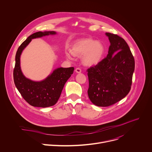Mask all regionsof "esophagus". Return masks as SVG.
<instances>
[{"label":"esophagus","mask_w":152,"mask_h":152,"mask_svg":"<svg viewBox=\"0 0 152 152\" xmlns=\"http://www.w3.org/2000/svg\"><path fill=\"white\" fill-rule=\"evenodd\" d=\"M75 72L77 73H81V69H79V68H76V69H75Z\"/></svg>","instance_id":"esophagus-1"}]
</instances>
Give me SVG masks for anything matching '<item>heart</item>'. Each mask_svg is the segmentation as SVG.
Returning a JSON list of instances; mask_svg holds the SVG:
<instances>
[{"label": "heart", "mask_w": 152, "mask_h": 152, "mask_svg": "<svg viewBox=\"0 0 152 152\" xmlns=\"http://www.w3.org/2000/svg\"><path fill=\"white\" fill-rule=\"evenodd\" d=\"M71 53L76 56H82V62L86 66H94L102 59L105 48L102 42L92 38H82L76 40L70 48ZM69 52H66L67 58H71Z\"/></svg>", "instance_id": "obj_1"}]
</instances>
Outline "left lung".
I'll use <instances>...</instances> for the list:
<instances>
[{"label":"left lung","instance_id":"left-lung-1","mask_svg":"<svg viewBox=\"0 0 152 152\" xmlns=\"http://www.w3.org/2000/svg\"><path fill=\"white\" fill-rule=\"evenodd\" d=\"M111 45L106 57L87 70L88 95L91 102L109 106L125 97L131 88L135 60L125 40L106 32Z\"/></svg>","mask_w":152,"mask_h":152}]
</instances>
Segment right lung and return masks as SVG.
<instances>
[{
	"label": "right lung",
	"instance_id": "right-lung-1",
	"mask_svg": "<svg viewBox=\"0 0 152 152\" xmlns=\"http://www.w3.org/2000/svg\"><path fill=\"white\" fill-rule=\"evenodd\" d=\"M55 31L37 32L27 38L18 48L15 55V64L13 72L14 81L21 96L31 105L46 107L53 106L58 102L65 83L73 73L74 67L57 68L46 78L41 81H34L26 77L20 67V56L24 49L32 39L49 35H55Z\"/></svg>",
	"mask_w": 152,
	"mask_h": 152
}]
</instances>
